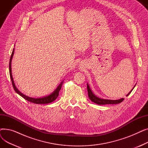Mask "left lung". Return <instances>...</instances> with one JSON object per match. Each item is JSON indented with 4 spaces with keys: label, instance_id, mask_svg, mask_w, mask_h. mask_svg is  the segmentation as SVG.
Masks as SVG:
<instances>
[{
    "label": "left lung",
    "instance_id": "8db88e82",
    "mask_svg": "<svg viewBox=\"0 0 148 148\" xmlns=\"http://www.w3.org/2000/svg\"><path fill=\"white\" fill-rule=\"evenodd\" d=\"M136 86V85H135ZM134 86V87H135ZM87 89H88V96L89 99L92 101V102H94L97 104L99 105H104V104H119L121 102H122L124 100V98H121L119 99H116V100H110V99H101L99 98H98L96 97L94 94H93L92 92L91 91L88 84H87ZM132 89L128 94L127 95V97L129 95V94L131 92V91L133 90Z\"/></svg>",
    "mask_w": 148,
    "mask_h": 148
}]
</instances>
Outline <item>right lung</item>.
<instances>
[{
	"mask_svg": "<svg viewBox=\"0 0 148 148\" xmlns=\"http://www.w3.org/2000/svg\"><path fill=\"white\" fill-rule=\"evenodd\" d=\"M14 52V49H13L12 53L11 54V58H10L9 69H10V75L11 82H12V84L14 89L15 90V91L18 94H19L21 97H22L23 98H25L26 100L28 101H29V102L35 103V104H48V103H51V102L54 101L58 98V97L59 95V90H60V89L62 88L63 82H62L60 83V84L59 85L58 87L57 88V89L55 90H54L51 94H50V95H48V96H46L45 97H43V98H30L29 97H27V96H26L24 94H23L21 92H20L17 89L16 86H15V84H14L13 78H12V73H11V61H12V58L13 57Z\"/></svg>",
	"mask_w": 148,
	"mask_h": 148,
	"instance_id": "add662e5",
	"label": "right lung"
}]
</instances>
